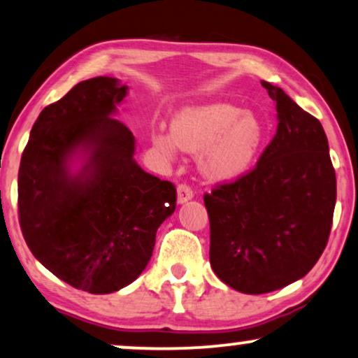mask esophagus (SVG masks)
<instances>
[{"label":"esophagus","mask_w":358,"mask_h":358,"mask_svg":"<svg viewBox=\"0 0 358 358\" xmlns=\"http://www.w3.org/2000/svg\"><path fill=\"white\" fill-rule=\"evenodd\" d=\"M193 196H194V192L188 187V185L185 183L178 185V188H176V198H178V203H187Z\"/></svg>","instance_id":"34e87169"}]
</instances>
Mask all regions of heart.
<instances>
[{"mask_svg": "<svg viewBox=\"0 0 358 358\" xmlns=\"http://www.w3.org/2000/svg\"><path fill=\"white\" fill-rule=\"evenodd\" d=\"M264 129L255 116L227 103L189 108L173 121L171 132L159 131L154 144L166 154L180 149L201 152L199 165L213 180H232L245 173L259 154Z\"/></svg>", "mask_w": 358, "mask_h": 358, "instance_id": "obj_1", "label": "heart"}]
</instances>
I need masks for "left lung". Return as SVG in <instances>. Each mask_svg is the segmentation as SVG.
Listing matches in <instances>:
<instances>
[{
  "instance_id": "8db88e82",
  "label": "left lung",
  "mask_w": 358,
  "mask_h": 358,
  "mask_svg": "<svg viewBox=\"0 0 358 358\" xmlns=\"http://www.w3.org/2000/svg\"><path fill=\"white\" fill-rule=\"evenodd\" d=\"M262 87L276 103V134L254 169L204 193L214 273L247 294L287 287L316 265L337 194L321 122L282 88Z\"/></svg>"
}]
</instances>
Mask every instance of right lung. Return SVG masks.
I'll return each mask as SVG.
<instances>
[{
	"instance_id": "add662e5",
	"label": "right lung",
	"mask_w": 358,
	"mask_h": 358,
	"mask_svg": "<svg viewBox=\"0 0 358 358\" xmlns=\"http://www.w3.org/2000/svg\"><path fill=\"white\" fill-rule=\"evenodd\" d=\"M117 78L75 85L42 109L17 173V214L32 255L70 287L117 292L149 264L160 224L175 211L173 183L136 164V139L113 117L127 94ZM82 151L85 165L68 162Z\"/></svg>"
}]
</instances>
